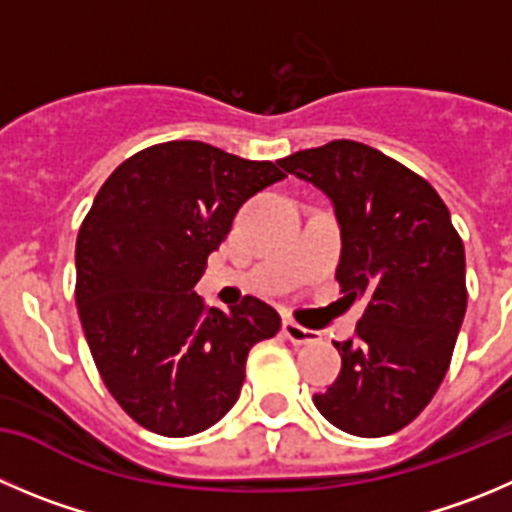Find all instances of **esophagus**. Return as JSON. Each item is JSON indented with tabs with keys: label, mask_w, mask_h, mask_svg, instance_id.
<instances>
[{
	"label": "esophagus",
	"mask_w": 512,
	"mask_h": 512,
	"mask_svg": "<svg viewBox=\"0 0 512 512\" xmlns=\"http://www.w3.org/2000/svg\"><path fill=\"white\" fill-rule=\"evenodd\" d=\"M283 333L290 343H295V346H310V343L321 341V336H318V333L310 331V328H303L300 323H295V321H285Z\"/></svg>",
	"instance_id": "obj_1"
}]
</instances>
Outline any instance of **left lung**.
<instances>
[{"mask_svg":"<svg viewBox=\"0 0 512 512\" xmlns=\"http://www.w3.org/2000/svg\"><path fill=\"white\" fill-rule=\"evenodd\" d=\"M328 194L341 224L336 280L364 303L356 338L333 343L341 374L318 412L356 437H386L422 414L450 369L467 308L465 245L434 186L358 141L280 159Z\"/></svg>","mask_w":512,"mask_h":512,"instance_id":"8db88e82","label":"left lung"}]
</instances>
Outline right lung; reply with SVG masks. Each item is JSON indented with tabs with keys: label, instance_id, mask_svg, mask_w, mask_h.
I'll use <instances>...</instances> for the list:
<instances>
[{
	"label": "right lung",
	"instance_id": "1",
	"mask_svg": "<svg viewBox=\"0 0 512 512\" xmlns=\"http://www.w3.org/2000/svg\"><path fill=\"white\" fill-rule=\"evenodd\" d=\"M285 179L202 141L148 146L113 171L75 245V303L98 374L123 412L161 437L217 424L240 396L247 353L280 331L260 298L229 313L194 285L237 209Z\"/></svg>",
	"mask_w": 512,
	"mask_h": 512
}]
</instances>
